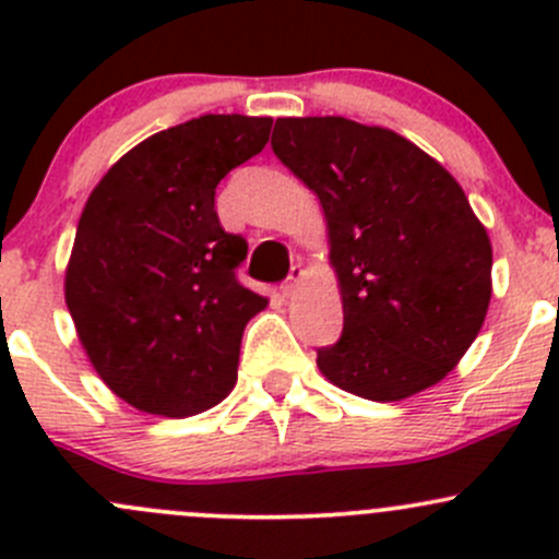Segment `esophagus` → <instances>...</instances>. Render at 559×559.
Here are the masks:
<instances>
[{
  "label": "esophagus",
  "mask_w": 559,
  "mask_h": 559,
  "mask_svg": "<svg viewBox=\"0 0 559 559\" xmlns=\"http://www.w3.org/2000/svg\"><path fill=\"white\" fill-rule=\"evenodd\" d=\"M302 278H306V270H302V264H295L289 273V278H286V284L281 286V292H284V297H295L297 286L302 284Z\"/></svg>",
  "instance_id": "34e87169"
}]
</instances>
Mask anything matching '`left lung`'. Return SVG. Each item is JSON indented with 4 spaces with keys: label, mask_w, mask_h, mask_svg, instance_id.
Here are the masks:
<instances>
[{
    "label": "left lung",
    "mask_w": 559,
    "mask_h": 559,
    "mask_svg": "<svg viewBox=\"0 0 559 559\" xmlns=\"http://www.w3.org/2000/svg\"><path fill=\"white\" fill-rule=\"evenodd\" d=\"M270 145L324 207L343 335L316 352L321 373L376 403L438 384L492 297V246L462 186L392 129L341 116L278 118Z\"/></svg>",
    "instance_id": "left-lung-1"
}]
</instances>
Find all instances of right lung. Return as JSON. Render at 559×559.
I'll use <instances>...</instances> for the list:
<instances>
[{
  "instance_id": "1",
  "label": "right lung",
  "mask_w": 559,
  "mask_h": 559,
  "mask_svg": "<svg viewBox=\"0 0 559 559\" xmlns=\"http://www.w3.org/2000/svg\"><path fill=\"white\" fill-rule=\"evenodd\" d=\"M270 127L207 112L151 134L83 207L64 300L99 379L138 411L183 419L238 381L240 337L267 300L235 275L248 243L218 224L216 186Z\"/></svg>"
}]
</instances>
